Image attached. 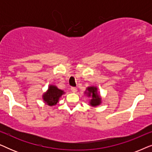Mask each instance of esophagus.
Instances as JSON below:
<instances>
[{"label":"esophagus","mask_w":152,"mask_h":152,"mask_svg":"<svg viewBox=\"0 0 152 152\" xmlns=\"http://www.w3.org/2000/svg\"><path fill=\"white\" fill-rule=\"evenodd\" d=\"M70 90H71V91L72 93H76L77 92V88H75V87H71L70 88Z\"/></svg>","instance_id":"obj_1"}]
</instances>
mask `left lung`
Masks as SVG:
<instances>
[{
    "label": "left lung",
    "mask_w": 152,
    "mask_h": 152,
    "mask_svg": "<svg viewBox=\"0 0 152 152\" xmlns=\"http://www.w3.org/2000/svg\"><path fill=\"white\" fill-rule=\"evenodd\" d=\"M84 93L88 97H90L89 104L91 107H97L102 103V98L99 93L97 92V88L96 86H88Z\"/></svg>",
    "instance_id": "left-lung-1"
}]
</instances>
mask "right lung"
Listing matches in <instances>:
<instances>
[{"label":"right lung","mask_w":152,"mask_h":152,"mask_svg":"<svg viewBox=\"0 0 152 152\" xmlns=\"http://www.w3.org/2000/svg\"><path fill=\"white\" fill-rule=\"evenodd\" d=\"M65 92L58 88L55 85H50L47 91L43 93L42 98L45 104L48 106H55L59 102V98Z\"/></svg>","instance_id":"add662e5"}]
</instances>
